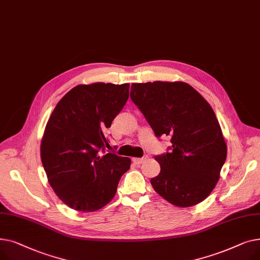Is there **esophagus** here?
Returning <instances> with one entry per match:
<instances>
[{"label":"esophagus","mask_w":260,"mask_h":260,"mask_svg":"<svg viewBox=\"0 0 260 260\" xmlns=\"http://www.w3.org/2000/svg\"><path fill=\"white\" fill-rule=\"evenodd\" d=\"M146 159H147V156H144L142 158H133V161L134 163H136V165H141V163H143Z\"/></svg>","instance_id":"1"}]
</instances>
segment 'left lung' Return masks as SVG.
<instances>
[{
    "label": "left lung",
    "mask_w": 260,
    "mask_h": 260,
    "mask_svg": "<svg viewBox=\"0 0 260 260\" xmlns=\"http://www.w3.org/2000/svg\"><path fill=\"white\" fill-rule=\"evenodd\" d=\"M131 98L157 137H171L172 151L155 157L161 170L151 179L154 189L179 208L203 201L226 159V143L211 105L181 81L133 83Z\"/></svg>",
    "instance_id": "obj_1"
}]
</instances>
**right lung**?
Here are the masks:
<instances>
[{
  "label": "right lung",
  "mask_w": 260,
  "mask_h": 260,
  "mask_svg": "<svg viewBox=\"0 0 260 260\" xmlns=\"http://www.w3.org/2000/svg\"><path fill=\"white\" fill-rule=\"evenodd\" d=\"M129 84H80L54 107L41 141V160L56 195L79 212L102 209L116 195L131 159L107 153L106 128L125 105Z\"/></svg>",
  "instance_id": "right-lung-1"
}]
</instances>
